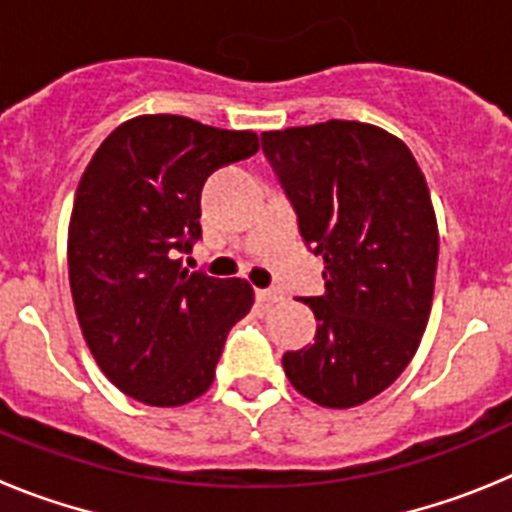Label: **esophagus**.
Returning a JSON list of instances; mask_svg holds the SVG:
<instances>
[{"label": "esophagus", "instance_id": "34e87169", "mask_svg": "<svg viewBox=\"0 0 512 512\" xmlns=\"http://www.w3.org/2000/svg\"><path fill=\"white\" fill-rule=\"evenodd\" d=\"M256 300L264 302V305H277L284 300V295L279 289H256Z\"/></svg>", "mask_w": 512, "mask_h": 512}]
</instances>
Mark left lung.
Returning <instances> with one entry per match:
<instances>
[{
    "label": "left lung",
    "instance_id": "1",
    "mask_svg": "<svg viewBox=\"0 0 512 512\" xmlns=\"http://www.w3.org/2000/svg\"><path fill=\"white\" fill-rule=\"evenodd\" d=\"M261 148L325 261V292L302 297L315 343L287 351L284 374L323 408L364 405L405 372L431 315L438 225L423 171L400 138L354 120L269 130Z\"/></svg>",
    "mask_w": 512,
    "mask_h": 512
}]
</instances>
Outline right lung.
I'll return each instance as SVG.
<instances>
[{"label": "right lung", "instance_id": "obj_1", "mask_svg": "<svg viewBox=\"0 0 512 512\" xmlns=\"http://www.w3.org/2000/svg\"><path fill=\"white\" fill-rule=\"evenodd\" d=\"M259 135L182 115H140L104 138L69 223V282L81 333L104 377L153 408L210 390L228 330L246 318V279L182 266L202 238L200 197L220 166L253 156Z\"/></svg>", "mask_w": 512, "mask_h": 512}]
</instances>
